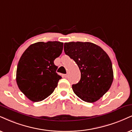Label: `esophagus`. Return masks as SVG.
Instances as JSON below:
<instances>
[{
    "label": "esophagus",
    "instance_id": "34e87169",
    "mask_svg": "<svg viewBox=\"0 0 132 132\" xmlns=\"http://www.w3.org/2000/svg\"><path fill=\"white\" fill-rule=\"evenodd\" d=\"M63 77L67 78L68 77V74H64V75H63Z\"/></svg>",
    "mask_w": 132,
    "mask_h": 132
}]
</instances>
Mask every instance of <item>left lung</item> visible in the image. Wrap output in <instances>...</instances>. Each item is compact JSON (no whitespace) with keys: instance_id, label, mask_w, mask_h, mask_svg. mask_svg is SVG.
<instances>
[{"instance_id":"1","label":"left lung","mask_w":132,"mask_h":132,"mask_svg":"<svg viewBox=\"0 0 132 132\" xmlns=\"http://www.w3.org/2000/svg\"><path fill=\"white\" fill-rule=\"evenodd\" d=\"M64 52L81 71V79L73 84L74 93L84 102L93 103L110 89L113 70L110 57L98 45L90 42L64 43Z\"/></svg>"}]
</instances>
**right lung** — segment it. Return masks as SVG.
Instances as JSON below:
<instances>
[{
    "instance_id": "1",
    "label": "right lung",
    "mask_w": 132,
    "mask_h": 132,
    "mask_svg": "<svg viewBox=\"0 0 132 132\" xmlns=\"http://www.w3.org/2000/svg\"><path fill=\"white\" fill-rule=\"evenodd\" d=\"M63 43L37 42L30 45L19 59L16 82L29 100L37 102L53 93L62 77L56 73L54 61L61 54Z\"/></svg>"
}]
</instances>
